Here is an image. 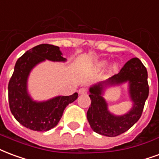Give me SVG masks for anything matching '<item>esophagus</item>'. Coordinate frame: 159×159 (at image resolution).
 <instances>
[{
    "mask_svg": "<svg viewBox=\"0 0 159 159\" xmlns=\"http://www.w3.org/2000/svg\"><path fill=\"white\" fill-rule=\"evenodd\" d=\"M88 93V89H85V88H81V89L78 90V93L79 94H85Z\"/></svg>",
    "mask_w": 159,
    "mask_h": 159,
    "instance_id": "obj_1",
    "label": "esophagus"
}]
</instances>
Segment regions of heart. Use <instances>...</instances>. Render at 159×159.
Segmentation results:
<instances>
[{"label": "heart", "mask_w": 159, "mask_h": 159, "mask_svg": "<svg viewBox=\"0 0 159 159\" xmlns=\"http://www.w3.org/2000/svg\"><path fill=\"white\" fill-rule=\"evenodd\" d=\"M105 64V62H103V64L102 65H104ZM111 70H112L113 72H116L117 70H118V66L116 64H115L114 66H112V68H111Z\"/></svg>", "instance_id": "obj_1"}]
</instances>
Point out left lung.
I'll return each instance as SVG.
<instances>
[{"instance_id":"left-lung-1","label":"left lung","mask_w":159,"mask_h":159,"mask_svg":"<svg viewBox=\"0 0 159 159\" xmlns=\"http://www.w3.org/2000/svg\"><path fill=\"white\" fill-rule=\"evenodd\" d=\"M128 81L129 92L134 102L133 109L124 116H116L107 110L106 101L102 97L106 85H116ZM91 105L87 118L93 131L106 136H117L128 130L142 116L145 102L148 97V70L139 59L129 60L118 74L106 82L96 84L89 89Z\"/></svg>"}]
</instances>
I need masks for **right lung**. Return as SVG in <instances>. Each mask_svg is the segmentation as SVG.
<instances>
[{
    "label": "right lung",
    "instance_id": "right-lung-1",
    "mask_svg": "<svg viewBox=\"0 0 159 159\" xmlns=\"http://www.w3.org/2000/svg\"><path fill=\"white\" fill-rule=\"evenodd\" d=\"M58 46L42 43L23 54L16 62L8 83V101L11 112L23 126L37 131H46L57 125L64 109L77 98V93L70 96H58L45 102L32 100L27 92V80L30 70L45 59L65 61Z\"/></svg>",
    "mask_w": 159,
    "mask_h": 159
}]
</instances>
